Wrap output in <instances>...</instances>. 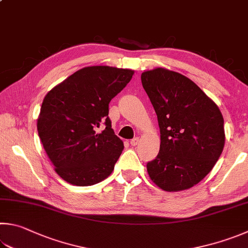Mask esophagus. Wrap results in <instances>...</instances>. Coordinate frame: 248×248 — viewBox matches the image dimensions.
<instances>
[{
	"label": "esophagus",
	"mask_w": 248,
	"mask_h": 248,
	"mask_svg": "<svg viewBox=\"0 0 248 248\" xmlns=\"http://www.w3.org/2000/svg\"><path fill=\"white\" fill-rule=\"evenodd\" d=\"M139 143V138H134L132 139L131 141H130V144H131V146H137Z\"/></svg>",
	"instance_id": "34e87169"
}]
</instances>
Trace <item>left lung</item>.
I'll return each mask as SVG.
<instances>
[{
  "label": "left lung",
  "instance_id": "1",
  "mask_svg": "<svg viewBox=\"0 0 248 248\" xmlns=\"http://www.w3.org/2000/svg\"><path fill=\"white\" fill-rule=\"evenodd\" d=\"M141 80L160 130L159 153L146 165L148 175L164 191L187 190L221 155L226 141L221 111L191 79L175 71L158 67L144 71Z\"/></svg>",
  "mask_w": 248,
  "mask_h": 248
}]
</instances>
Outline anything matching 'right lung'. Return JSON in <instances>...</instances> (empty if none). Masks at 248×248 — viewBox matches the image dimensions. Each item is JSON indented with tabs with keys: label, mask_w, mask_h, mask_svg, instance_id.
<instances>
[{
	"label": "right lung",
	"mask_w": 248,
	"mask_h": 248,
	"mask_svg": "<svg viewBox=\"0 0 248 248\" xmlns=\"http://www.w3.org/2000/svg\"><path fill=\"white\" fill-rule=\"evenodd\" d=\"M133 74L110 66L84 67L44 97L38 133L54 170L67 183L93 186L112 172L124 142L111 129L108 104ZM102 123L106 129L100 133Z\"/></svg>",
	"instance_id": "obj_1"
}]
</instances>
